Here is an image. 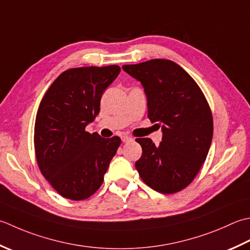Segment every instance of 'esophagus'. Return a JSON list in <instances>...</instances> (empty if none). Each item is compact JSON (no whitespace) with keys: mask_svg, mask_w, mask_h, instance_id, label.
<instances>
[{"mask_svg":"<svg viewBox=\"0 0 250 250\" xmlns=\"http://www.w3.org/2000/svg\"><path fill=\"white\" fill-rule=\"evenodd\" d=\"M121 140H122V142H125V143H128V142L133 141V138H131V136H129V135H124L121 138Z\"/></svg>","mask_w":250,"mask_h":250,"instance_id":"1","label":"esophagus"}]
</instances>
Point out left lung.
I'll return each instance as SVG.
<instances>
[{
  "instance_id": "left-lung-1",
  "label": "left lung",
  "mask_w": 250,
  "mask_h": 250,
  "mask_svg": "<svg viewBox=\"0 0 250 250\" xmlns=\"http://www.w3.org/2000/svg\"><path fill=\"white\" fill-rule=\"evenodd\" d=\"M122 69L142 83L148 118L163 130L157 146L148 138L136 139L143 151L135 168L157 192H180L196 177L211 145L213 120L206 97L172 61L150 60Z\"/></svg>"
}]
</instances>
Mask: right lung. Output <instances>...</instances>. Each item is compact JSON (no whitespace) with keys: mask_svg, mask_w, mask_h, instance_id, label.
<instances>
[{"mask_svg":"<svg viewBox=\"0 0 250 250\" xmlns=\"http://www.w3.org/2000/svg\"><path fill=\"white\" fill-rule=\"evenodd\" d=\"M119 72L117 65L71 68L56 78L40 103L34 125L38 166L62 197L83 200L94 194L119 147L118 136L103 139L85 131Z\"/></svg>","mask_w":250,"mask_h":250,"instance_id":"obj_1","label":"right lung"}]
</instances>
